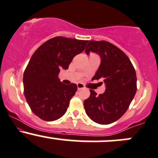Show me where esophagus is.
Returning a JSON list of instances; mask_svg holds the SVG:
<instances>
[{"mask_svg":"<svg viewBox=\"0 0 158 158\" xmlns=\"http://www.w3.org/2000/svg\"><path fill=\"white\" fill-rule=\"evenodd\" d=\"M84 88H85V86L83 85V84H82V83H78L77 84L78 90H81V89H84Z\"/></svg>","mask_w":158,"mask_h":158,"instance_id":"esophagus-1","label":"esophagus"}]
</instances>
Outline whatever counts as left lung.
Returning <instances> with one entry per match:
<instances>
[{
	"mask_svg": "<svg viewBox=\"0 0 158 158\" xmlns=\"http://www.w3.org/2000/svg\"><path fill=\"white\" fill-rule=\"evenodd\" d=\"M91 51L101 57L92 80L103 79L106 89L99 95L90 90L84 107L92 120L107 125L119 119L129 108L137 89L135 70L125 53L108 41H90L86 46V54Z\"/></svg>",
	"mask_w": 158,
	"mask_h": 158,
	"instance_id": "1",
	"label": "left lung"
}]
</instances>
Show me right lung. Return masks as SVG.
<instances>
[{
  "label": "right lung",
  "mask_w": 158,
  "mask_h": 158,
  "mask_svg": "<svg viewBox=\"0 0 158 158\" xmlns=\"http://www.w3.org/2000/svg\"><path fill=\"white\" fill-rule=\"evenodd\" d=\"M88 41L60 36L45 41L35 51L23 74L24 94L36 116L45 121L60 118L77 91L74 83L65 85L58 78L73 58L84 51Z\"/></svg>",
  "instance_id": "right-lung-1"
}]
</instances>
